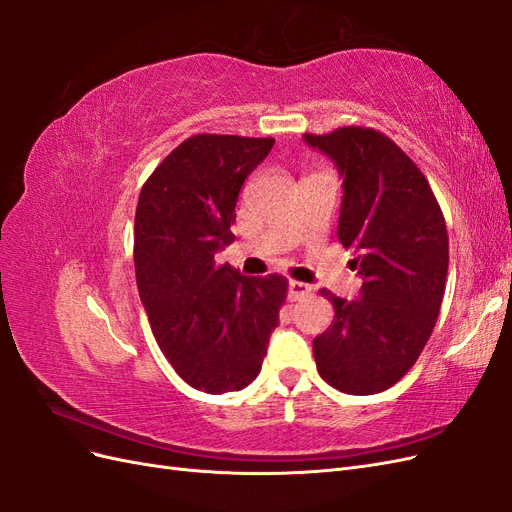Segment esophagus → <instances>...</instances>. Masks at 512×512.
Here are the masks:
<instances>
[{"label":"esophagus","instance_id":"1","mask_svg":"<svg viewBox=\"0 0 512 512\" xmlns=\"http://www.w3.org/2000/svg\"><path fill=\"white\" fill-rule=\"evenodd\" d=\"M309 292H312V288H309V286L303 284V282H294V280L288 282V299H290V301H299V299L307 297Z\"/></svg>","mask_w":512,"mask_h":512}]
</instances>
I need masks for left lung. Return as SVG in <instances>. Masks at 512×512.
<instances>
[{
    "mask_svg": "<svg viewBox=\"0 0 512 512\" xmlns=\"http://www.w3.org/2000/svg\"><path fill=\"white\" fill-rule=\"evenodd\" d=\"M344 179L337 239L363 277L361 299L327 288L331 327L314 339L324 382L348 395L391 389L423 352L448 273L446 222L425 175L389 136L371 128L303 134Z\"/></svg>",
    "mask_w": 512,
    "mask_h": 512,
    "instance_id": "1",
    "label": "left lung"
}]
</instances>
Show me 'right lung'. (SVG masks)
Instances as JSON below:
<instances>
[{"label":"right lung","instance_id":"obj_1","mask_svg":"<svg viewBox=\"0 0 512 512\" xmlns=\"http://www.w3.org/2000/svg\"><path fill=\"white\" fill-rule=\"evenodd\" d=\"M273 138L196 134L145 181L134 218L136 286L153 337L198 391H241L262 367L288 282L245 277L215 254L235 241V207Z\"/></svg>","mask_w":512,"mask_h":512}]
</instances>
